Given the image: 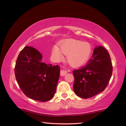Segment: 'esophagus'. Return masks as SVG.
Segmentation results:
<instances>
[{
    "mask_svg": "<svg viewBox=\"0 0 126 126\" xmlns=\"http://www.w3.org/2000/svg\"><path fill=\"white\" fill-rule=\"evenodd\" d=\"M67 73V71L66 70H61V72H60V75H61V76H65L66 75Z\"/></svg>",
    "mask_w": 126,
    "mask_h": 126,
    "instance_id": "1",
    "label": "esophagus"
}]
</instances>
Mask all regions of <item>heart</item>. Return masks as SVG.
Returning <instances> with one entry per match:
<instances>
[{
    "label": "heart",
    "instance_id": "obj_1",
    "mask_svg": "<svg viewBox=\"0 0 126 126\" xmlns=\"http://www.w3.org/2000/svg\"><path fill=\"white\" fill-rule=\"evenodd\" d=\"M60 47L55 45L51 50V56L56 61L63 59V55L67 56V61L70 66L78 68L87 63L92 54V46L88 42L80 40L68 39L62 41Z\"/></svg>",
    "mask_w": 126,
    "mask_h": 126
}]
</instances>
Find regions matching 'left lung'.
Wrapping results in <instances>:
<instances>
[{
  "label": "left lung",
  "instance_id": "left-lung-1",
  "mask_svg": "<svg viewBox=\"0 0 126 126\" xmlns=\"http://www.w3.org/2000/svg\"><path fill=\"white\" fill-rule=\"evenodd\" d=\"M112 73V66L109 53L103 46H96L92 58L87 65L73 72L74 92L80 97H92L104 90Z\"/></svg>",
  "mask_w": 126,
  "mask_h": 126
}]
</instances>
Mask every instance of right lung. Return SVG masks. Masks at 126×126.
Segmentation results:
<instances>
[{
	"label": "right lung",
	"instance_id": "1",
	"mask_svg": "<svg viewBox=\"0 0 126 126\" xmlns=\"http://www.w3.org/2000/svg\"><path fill=\"white\" fill-rule=\"evenodd\" d=\"M41 53L32 46H25L17 58L15 75L24 94L42 102L52 99L56 91L60 74L58 65L42 61Z\"/></svg>",
	"mask_w": 126,
	"mask_h": 126
}]
</instances>
